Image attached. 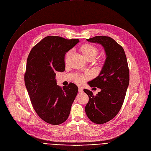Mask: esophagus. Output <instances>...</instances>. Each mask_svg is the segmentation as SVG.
<instances>
[{
  "mask_svg": "<svg viewBox=\"0 0 151 151\" xmlns=\"http://www.w3.org/2000/svg\"><path fill=\"white\" fill-rule=\"evenodd\" d=\"M78 91L79 93H82L83 92V88L81 87V86H79L78 87Z\"/></svg>",
  "mask_w": 151,
  "mask_h": 151,
  "instance_id": "1",
  "label": "esophagus"
}]
</instances>
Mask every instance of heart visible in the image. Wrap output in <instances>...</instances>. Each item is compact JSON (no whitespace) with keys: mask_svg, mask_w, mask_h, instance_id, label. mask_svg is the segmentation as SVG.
<instances>
[{"mask_svg":"<svg viewBox=\"0 0 151 151\" xmlns=\"http://www.w3.org/2000/svg\"><path fill=\"white\" fill-rule=\"evenodd\" d=\"M81 51L82 54L83 55L84 57L88 59L89 58H95L96 57V56L98 55V49L90 44H85L83 45L82 47H81ZM71 54V51H69L68 52L66 53V56H65V60L67 61ZM82 78H78L77 79V82L78 83L82 82Z\"/></svg>","mask_w":151,"mask_h":151,"instance_id":"obj_1","label":"heart"}]
</instances>
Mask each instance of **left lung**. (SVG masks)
Masks as SVG:
<instances>
[{"label":"left lung","mask_w":151,"mask_h":151,"mask_svg":"<svg viewBox=\"0 0 151 151\" xmlns=\"http://www.w3.org/2000/svg\"><path fill=\"white\" fill-rule=\"evenodd\" d=\"M86 40L102 45L106 54L100 73L88 82L101 91L94 96L92 91L83 90L89 98L85 106L87 116L92 122L102 124L115 117L122 107L129 83L128 65L123 47L112 38L97 36Z\"/></svg>","instance_id":"left-lung-1"}]
</instances>
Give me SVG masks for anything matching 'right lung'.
I'll list each match as a JSON object with an SVG mask.
<instances>
[{
    "mask_svg": "<svg viewBox=\"0 0 151 151\" xmlns=\"http://www.w3.org/2000/svg\"><path fill=\"white\" fill-rule=\"evenodd\" d=\"M79 42L56 36L44 37L31 50L26 63L24 83L31 103L38 116L55 125L64 122L70 114L78 92L70 83L57 85L56 71L65 70V55Z\"/></svg>",
    "mask_w": 151,
    "mask_h": 151,
    "instance_id": "obj_1",
    "label": "right lung"
}]
</instances>
